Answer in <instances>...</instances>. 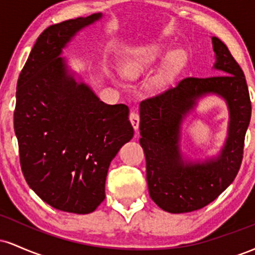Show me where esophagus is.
<instances>
[{
  "label": "esophagus",
  "instance_id": "esophagus-1",
  "mask_svg": "<svg viewBox=\"0 0 255 255\" xmlns=\"http://www.w3.org/2000/svg\"><path fill=\"white\" fill-rule=\"evenodd\" d=\"M129 121L131 126H133L134 129H137L139 128V124H140V116L139 114L135 113V111H131V113L129 114Z\"/></svg>",
  "mask_w": 255,
  "mask_h": 255
}]
</instances>
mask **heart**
<instances>
[{
  "mask_svg": "<svg viewBox=\"0 0 255 255\" xmlns=\"http://www.w3.org/2000/svg\"><path fill=\"white\" fill-rule=\"evenodd\" d=\"M159 54L160 49L156 46H147V48L133 51L130 56L122 64V72L127 78L135 79L156 62ZM178 66H180V57H175L154 77L153 86L158 90L164 89L166 85L170 84V81L175 78Z\"/></svg>",
  "mask_w": 255,
  "mask_h": 255,
  "instance_id": "heart-1",
  "label": "heart"
}]
</instances>
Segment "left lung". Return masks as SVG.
Returning <instances> with one entry per match:
<instances>
[{"label": "left lung", "mask_w": 255, "mask_h": 255, "mask_svg": "<svg viewBox=\"0 0 255 255\" xmlns=\"http://www.w3.org/2000/svg\"><path fill=\"white\" fill-rule=\"evenodd\" d=\"M218 75L184 78L176 87L140 103V145L146 158V180L152 200L170 213L200 210L235 180L244 158L252 104L244 71L227 45L212 37ZM207 93L223 97L230 108L228 137L221 156L205 163H184L179 128L196 99Z\"/></svg>", "instance_id": "left-lung-1"}]
</instances>
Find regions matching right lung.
Masks as SVG:
<instances>
[{"label": "right lung", "instance_id": "add662e5", "mask_svg": "<svg viewBox=\"0 0 255 255\" xmlns=\"http://www.w3.org/2000/svg\"><path fill=\"white\" fill-rule=\"evenodd\" d=\"M101 16L44 30L16 85L14 130L26 182L54 209L78 215L104 200L110 162L134 134L127 105L99 101L68 74L60 57L71 38Z\"/></svg>", "mask_w": 255, "mask_h": 255}]
</instances>
